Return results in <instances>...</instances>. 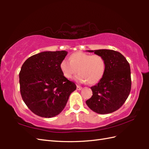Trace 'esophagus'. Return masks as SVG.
<instances>
[{
  "label": "esophagus",
  "mask_w": 149,
  "mask_h": 149,
  "mask_svg": "<svg viewBox=\"0 0 149 149\" xmlns=\"http://www.w3.org/2000/svg\"><path fill=\"white\" fill-rule=\"evenodd\" d=\"M82 88L81 86H79V85H77V90H82Z\"/></svg>",
  "instance_id": "1"
}]
</instances>
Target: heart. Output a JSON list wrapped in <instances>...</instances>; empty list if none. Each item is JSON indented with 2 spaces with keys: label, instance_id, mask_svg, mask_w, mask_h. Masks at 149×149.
I'll return each instance as SVG.
<instances>
[{
  "label": "heart",
  "instance_id": "1",
  "mask_svg": "<svg viewBox=\"0 0 149 149\" xmlns=\"http://www.w3.org/2000/svg\"><path fill=\"white\" fill-rule=\"evenodd\" d=\"M60 68L64 76L70 79L78 71L75 79L79 83L95 84L102 79L106 70V61L100 55H91L82 52H75L68 59H63Z\"/></svg>",
  "mask_w": 149,
  "mask_h": 149
}]
</instances>
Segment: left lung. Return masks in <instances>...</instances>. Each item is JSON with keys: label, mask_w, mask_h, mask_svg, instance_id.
I'll return each mask as SVG.
<instances>
[{"label": "left lung", "mask_w": 149, "mask_h": 149, "mask_svg": "<svg viewBox=\"0 0 149 149\" xmlns=\"http://www.w3.org/2000/svg\"><path fill=\"white\" fill-rule=\"evenodd\" d=\"M102 56L106 61L104 76L91 87L93 95L86 101L87 106L99 114H108L118 110L127 100L131 89V68L121 53L113 50H88Z\"/></svg>", "instance_id": "left-lung-1"}]
</instances>
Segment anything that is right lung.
<instances>
[{
  "label": "right lung",
  "mask_w": 149,
  "mask_h": 149,
  "mask_svg": "<svg viewBox=\"0 0 149 149\" xmlns=\"http://www.w3.org/2000/svg\"><path fill=\"white\" fill-rule=\"evenodd\" d=\"M67 52L47 51L33 55L22 65L19 73L24 102L35 115L51 118L65 108L70 95L76 90L60 68Z\"/></svg>",
  "instance_id": "obj_1"
}]
</instances>
